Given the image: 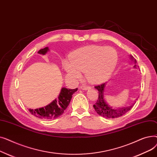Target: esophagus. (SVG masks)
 I'll use <instances>...</instances> for the list:
<instances>
[{"label": "esophagus", "instance_id": "esophagus-1", "mask_svg": "<svg viewBox=\"0 0 157 157\" xmlns=\"http://www.w3.org/2000/svg\"><path fill=\"white\" fill-rule=\"evenodd\" d=\"M81 90H86L88 89H90V87L89 86H87L86 85H83L81 86Z\"/></svg>", "mask_w": 157, "mask_h": 157}]
</instances>
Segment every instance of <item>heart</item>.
Returning <instances> with one entry per match:
<instances>
[{
	"instance_id": "b5f03b06",
	"label": "heart",
	"mask_w": 157,
	"mask_h": 157,
	"mask_svg": "<svg viewBox=\"0 0 157 157\" xmlns=\"http://www.w3.org/2000/svg\"><path fill=\"white\" fill-rule=\"evenodd\" d=\"M118 60V53L113 47L92 45L81 48L71 55V61H63V67L70 76L81 78L85 71L90 83L97 84L108 79L114 71Z\"/></svg>"
}]
</instances>
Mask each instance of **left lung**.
<instances>
[{
  "label": "left lung",
  "instance_id": "obj_1",
  "mask_svg": "<svg viewBox=\"0 0 157 157\" xmlns=\"http://www.w3.org/2000/svg\"><path fill=\"white\" fill-rule=\"evenodd\" d=\"M130 59L132 60H133L135 63V65L134 67L137 69L139 67V66L136 65V60L134 59L132 56L130 55ZM106 83H102L101 85H97L95 86V88L97 89L98 92V98L96 103L94 105V108L100 116L105 118H116L121 117L122 115L125 114L127 113L129 110L132 109V108L134 106V104H131L128 106L123 107V108H113L111 106H110L108 104H107L104 100V89Z\"/></svg>",
  "mask_w": 157,
  "mask_h": 157
}]
</instances>
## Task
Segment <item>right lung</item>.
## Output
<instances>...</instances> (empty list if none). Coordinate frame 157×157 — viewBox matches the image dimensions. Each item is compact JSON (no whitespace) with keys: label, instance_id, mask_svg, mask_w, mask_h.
Instances as JSON below:
<instances>
[{"label":"right lung","instance_id":"obj_1","mask_svg":"<svg viewBox=\"0 0 157 157\" xmlns=\"http://www.w3.org/2000/svg\"><path fill=\"white\" fill-rule=\"evenodd\" d=\"M49 51L48 47L41 49L38 53L45 55ZM78 90V88L69 89L65 87L62 88L58 99H55L49 104L44 106V108L36 109H29L30 113L34 116L43 120H51L56 118L63 113L69 105L72 95Z\"/></svg>","mask_w":157,"mask_h":157}]
</instances>
